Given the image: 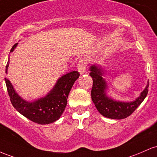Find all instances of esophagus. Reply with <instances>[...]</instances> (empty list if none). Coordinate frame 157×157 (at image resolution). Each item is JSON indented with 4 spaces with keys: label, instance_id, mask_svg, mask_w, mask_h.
<instances>
[{
    "label": "esophagus",
    "instance_id": "34e87169",
    "mask_svg": "<svg viewBox=\"0 0 157 157\" xmlns=\"http://www.w3.org/2000/svg\"><path fill=\"white\" fill-rule=\"evenodd\" d=\"M87 63H86V61L83 59H81L79 60L78 64V71L81 75L85 73L86 72V66H87Z\"/></svg>",
    "mask_w": 157,
    "mask_h": 157
}]
</instances>
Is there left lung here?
<instances>
[{"mask_svg": "<svg viewBox=\"0 0 157 157\" xmlns=\"http://www.w3.org/2000/svg\"><path fill=\"white\" fill-rule=\"evenodd\" d=\"M90 70V75L93 78L91 98L98 111L107 118L122 119L129 117L144 101L148 92L149 82L140 96L133 101H116L106 95V90L108 87L106 81L102 77L105 72L101 69V67H100L96 64L92 65Z\"/></svg>", "mask_w": 157, "mask_h": 157, "instance_id": "left-lung-1", "label": "left lung"}]
</instances>
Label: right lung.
Returning <instances> with one entry per match:
<instances>
[{
  "instance_id": "1",
  "label": "right lung",
  "mask_w": 157,
  "mask_h": 157,
  "mask_svg": "<svg viewBox=\"0 0 157 157\" xmlns=\"http://www.w3.org/2000/svg\"><path fill=\"white\" fill-rule=\"evenodd\" d=\"M17 45V44H15L10 52H13ZM9 64L10 59L6 66V73H7ZM79 75L78 71L67 73L58 79L54 87L47 96L31 102L25 101L19 96L10 81L6 78L4 79L10 101L17 111L33 122L47 124L58 120L62 115L67 106L70 90Z\"/></svg>"
}]
</instances>
